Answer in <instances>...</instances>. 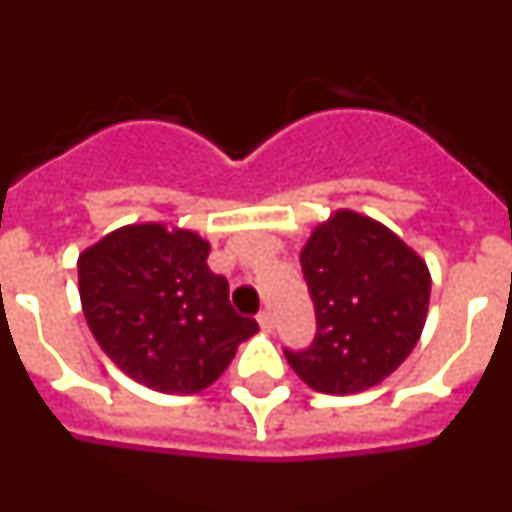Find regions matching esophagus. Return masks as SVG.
Wrapping results in <instances>:
<instances>
[{
	"label": "esophagus",
	"mask_w": 512,
	"mask_h": 512,
	"mask_svg": "<svg viewBox=\"0 0 512 512\" xmlns=\"http://www.w3.org/2000/svg\"><path fill=\"white\" fill-rule=\"evenodd\" d=\"M259 325H261V330H266V333H269V330H274V318H271V312H259Z\"/></svg>",
	"instance_id": "esophagus-1"
}]
</instances>
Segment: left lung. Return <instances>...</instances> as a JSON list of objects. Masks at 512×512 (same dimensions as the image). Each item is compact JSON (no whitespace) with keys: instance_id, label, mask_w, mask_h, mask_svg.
Instances as JSON below:
<instances>
[{"instance_id":"left-lung-1","label":"left lung","mask_w":512,"mask_h":512,"mask_svg":"<svg viewBox=\"0 0 512 512\" xmlns=\"http://www.w3.org/2000/svg\"><path fill=\"white\" fill-rule=\"evenodd\" d=\"M318 333L284 351L297 377L325 395H356L390 377L423 333L431 271L387 225L336 210L300 253Z\"/></svg>"}]
</instances>
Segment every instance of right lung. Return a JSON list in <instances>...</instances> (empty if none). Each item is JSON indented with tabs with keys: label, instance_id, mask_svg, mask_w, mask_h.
I'll return each mask as SVG.
<instances>
[{
	"label": "right lung",
	"instance_id": "right-lung-1",
	"mask_svg": "<svg viewBox=\"0 0 512 512\" xmlns=\"http://www.w3.org/2000/svg\"><path fill=\"white\" fill-rule=\"evenodd\" d=\"M210 243L184 228L138 223L79 256V297L92 336L120 372L164 395H194L233 361L259 323L228 300L207 266Z\"/></svg>",
	"mask_w": 512,
	"mask_h": 512
}]
</instances>
